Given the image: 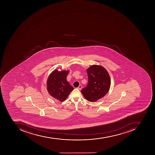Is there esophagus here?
<instances>
[{"label": "esophagus", "instance_id": "1", "mask_svg": "<svg viewBox=\"0 0 155 155\" xmlns=\"http://www.w3.org/2000/svg\"><path fill=\"white\" fill-rule=\"evenodd\" d=\"M81 88H82V86H81V85H80L79 86V87H77V89H79V90H81Z\"/></svg>", "mask_w": 155, "mask_h": 155}]
</instances>
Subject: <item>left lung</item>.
<instances>
[{
    "mask_svg": "<svg viewBox=\"0 0 155 155\" xmlns=\"http://www.w3.org/2000/svg\"><path fill=\"white\" fill-rule=\"evenodd\" d=\"M86 70L89 82L81 92L87 101L94 102L103 97L108 92L111 80L107 71L102 65L93 64Z\"/></svg>",
    "mask_w": 155,
    "mask_h": 155,
    "instance_id": "obj_1",
    "label": "left lung"
}]
</instances>
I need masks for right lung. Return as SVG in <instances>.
<instances>
[{"label":"right lung","mask_w":155,"mask_h":155,"mask_svg":"<svg viewBox=\"0 0 155 155\" xmlns=\"http://www.w3.org/2000/svg\"><path fill=\"white\" fill-rule=\"evenodd\" d=\"M69 70L59 71L54 70L48 75L47 81V90L52 97L60 102L66 100L74 90L66 80Z\"/></svg>","instance_id":"right-lung-1"}]
</instances>
